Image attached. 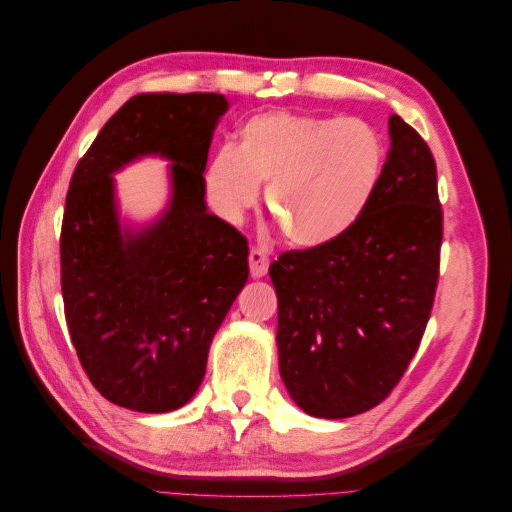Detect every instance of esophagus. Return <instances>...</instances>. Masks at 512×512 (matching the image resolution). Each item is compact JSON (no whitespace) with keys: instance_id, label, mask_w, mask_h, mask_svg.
<instances>
[{"instance_id":"34e87169","label":"esophagus","mask_w":512,"mask_h":512,"mask_svg":"<svg viewBox=\"0 0 512 512\" xmlns=\"http://www.w3.org/2000/svg\"><path fill=\"white\" fill-rule=\"evenodd\" d=\"M269 271V256L260 250V247H252L250 250V273L252 277H262Z\"/></svg>"}]
</instances>
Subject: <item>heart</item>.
Listing matches in <instances>:
<instances>
[{"instance_id":"obj_1","label":"heart","mask_w":512,"mask_h":512,"mask_svg":"<svg viewBox=\"0 0 512 512\" xmlns=\"http://www.w3.org/2000/svg\"><path fill=\"white\" fill-rule=\"evenodd\" d=\"M384 166V143L356 117L260 113L237 130L235 147L213 153L203 190L224 222L237 224L267 183V209L301 247L339 239L365 213Z\"/></svg>"}]
</instances>
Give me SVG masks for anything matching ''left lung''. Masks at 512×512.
I'll use <instances>...</instances> for the list:
<instances>
[{"label": "left lung", "mask_w": 512, "mask_h": 512, "mask_svg": "<svg viewBox=\"0 0 512 512\" xmlns=\"http://www.w3.org/2000/svg\"><path fill=\"white\" fill-rule=\"evenodd\" d=\"M365 213L342 237L271 262L280 374L294 404L348 418L391 395L436 297L442 205L436 160L399 115Z\"/></svg>", "instance_id": "8db88e82"}]
</instances>
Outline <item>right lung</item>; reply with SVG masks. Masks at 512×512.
Masks as SVG:
<instances>
[{
	"instance_id": "add662e5",
	"label": "right lung",
	"mask_w": 512,
	"mask_h": 512,
	"mask_svg": "<svg viewBox=\"0 0 512 512\" xmlns=\"http://www.w3.org/2000/svg\"><path fill=\"white\" fill-rule=\"evenodd\" d=\"M222 94H138L74 168L61 222V294L72 346L96 391L136 412L194 397L207 354L247 282V239L207 211L203 173ZM158 152L174 198L143 231L120 228L110 175Z\"/></svg>"
}]
</instances>
